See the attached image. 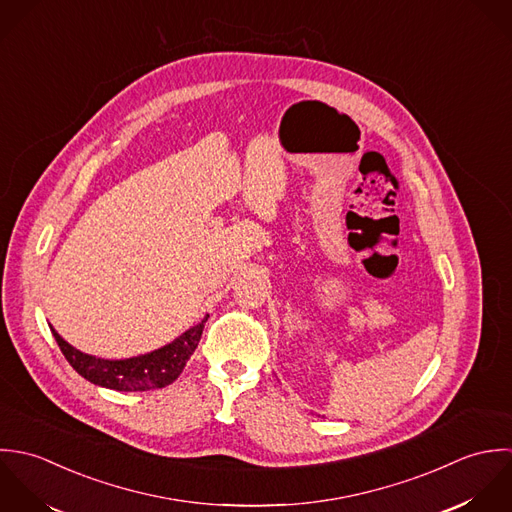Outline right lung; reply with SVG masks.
<instances>
[{
	"label": "right lung",
	"instance_id": "right-lung-1",
	"mask_svg": "<svg viewBox=\"0 0 512 512\" xmlns=\"http://www.w3.org/2000/svg\"><path fill=\"white\" fill-rule=\"evenodd\" d=\"M204 320L190 330H186L182 336H178L174 342L126 360H104L91 354H85L77 348H73L69 342H65L59 332L51 326V332L67 358V362L89 382L95 386H103L116 392H148L170 386L184 370L186 362L198 348V342L204 332Z\"/></svg>",
	"mask_w": 512,
	"mask_h": 512
}]
</instances>
